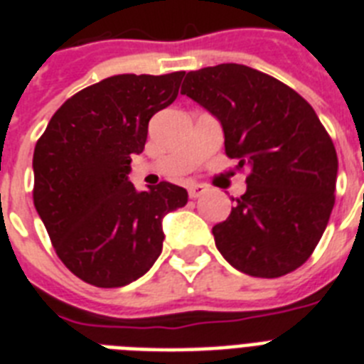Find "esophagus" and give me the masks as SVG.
I'll use <instances>...</instances> for the list:
<instances>
[{
  "mask_svg": "<svg viewBox=\"0 0 364 364\" xmlns=\"http://www.w3.org/2000/svg\"><path fill=\"white\" fill-rule=\"evenodd\" d=\"M188 196L191 198H200L202 194L208 193V187L202 185V183H188Z\"/></svg>",
  "mask_w": 364,
  "mask_h": 364,
  "instance_id": "1",
  "label": "esophagus"
}]
</instances>
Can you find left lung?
I'll list each match as a JSON object with an SVG mask.
<instances>
[{
  "label": "left lung",
  "mask_w": 364,
  "mask_h": 364,
  "mask_svg": "<svg viewBox=\"0 0 364 364\" xmlns=\"http://www.w3.org/2000/svg\"><path fill=\"white\" fill-rule=\"evenodd\" d=\"M181 94L221 122L225 153L249 170L247 191L213 227L219 253L253 277L296 270L327 228L338 176L336 149L314 107L242 64L188 71Z\"/></svg>",
  "instance_id": "1"
}]
</instances>
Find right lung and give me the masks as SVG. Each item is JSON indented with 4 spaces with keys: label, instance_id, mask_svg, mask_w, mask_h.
<instances>
[{
    "label": "right lung",
    "instance_id": "1",
    "mask_svg": "<svg viewBox=\"0 0 364 364\" xmlns=\"http://www.w3.org/2000/svg\"><path fill=\"white\" fill-rule=\"evenodd\" d=\"M183 75L107 77L71 96L37 141L33 205L60 260L82 282H136L162 253L164 215L187 204L183 187L136 191L128 179L151 117L177 98Z\"/></svg>",
    "mask_w": 364,
    "mask_h": 364
}]
</instances>
